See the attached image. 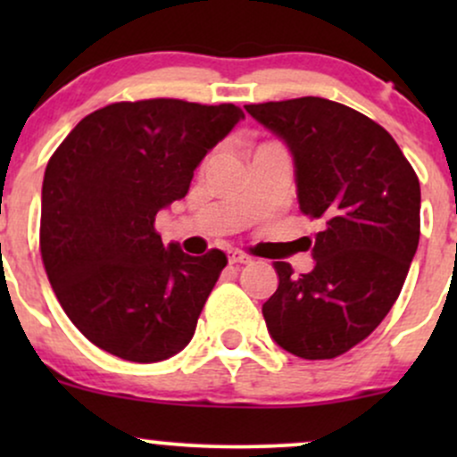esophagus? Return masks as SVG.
<instances>
[{"mask_svg": "<svg viewBox=\"0 0 457 457\" xmlns=\"http://www.w3.org/2000/svg\"><path fill=\"white\" fill-rule=\"evenodd\" d=\"M228 260H229V264H249L251 262V258L246 253H243V251H229V255H228Z\"/></svg>", "mask_w": 457, "mask_h": 457, "instance_id": "esophagus-1", "label": "esophagus"}]
</instances>
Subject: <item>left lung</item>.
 <instances>
[{"label": "left lung", "mask_w": 457, "mask_h": 457, "mask_svg": "<svg viewBox=\"0 0 457 457\" xmlns=\"http://www.w3.org/2000/svg\"><path fill=\"white\" fill-rule=\"evenodd\" d=\"M287 145L301 212L322 221L313 269L292 275L262 305L277 345L301 359H335L391 312L419 246L421 187L400 145L367 115L318 96L245 104Z\"/></svg>", "instance_id": "8db88e82"}]
</instances>
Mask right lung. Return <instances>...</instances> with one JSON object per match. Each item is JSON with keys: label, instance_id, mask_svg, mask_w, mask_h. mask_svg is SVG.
Instances as JSON below:
<instances>
[{"label": "right lung", "instance_id": "obj_1", "mask_svg": "<svg viewBox=\"0 0 457 457\" xmlns=\"http://www.w3.org/2000/svg\"><path fill=\"white\" fill-rule=\"evenodd\" d=\"M245 120L236 104L113 103L81 120L43 180L40 253L71 322L104 353L156 363L180 353L228 264L162 245L154 219Z\"/></svg>", "mask_w": 457, "mask_h": 457}]
</instances>
